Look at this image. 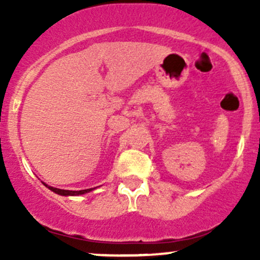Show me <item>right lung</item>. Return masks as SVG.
<instances>
[{
  "label": "right lung",
  "mask_w": 260,
  "mask_h": 260,
  "mask_svg": "<svg viewBox=\"0 0 260 260\" xmlns=\"http://www.w3.org/2000/svg\"><path fill=\"white\" fill-rule=\"evenodd\" d=\"M45 186H48L46 183H44ZM51 191H54L55 193L57 195H62V196H77V195H83V193L89 192L93 188H88V190H79V191H70V190H61V188H56V187H51V186H48Z\"/></svg>",
  "instance_id": "right-lung-1"
}]
</instances>
